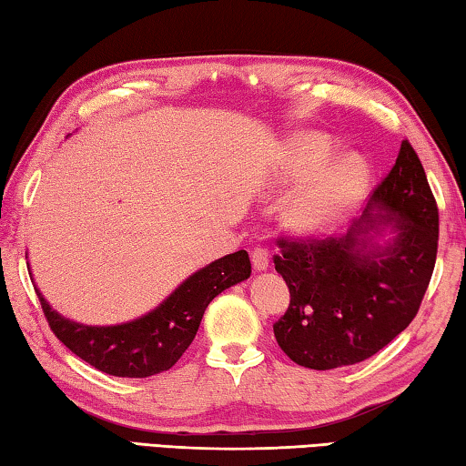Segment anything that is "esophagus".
Wrapping results in <instances>:
<instances>
[{
	"mask_svg": "<svg viewBox=\"0 0 466 466\" xmlns=\"http://www.w3.org/2000/svg\"><path fill=\"white\" fill-rule=\"evenodd\" d=\"M250 261H252V269H255L257 273H261L267 269V267H269V252H267L265 248H255L250 255Z\"/></svg>",
	"mask_w": 466,
	"mask_h": 466,
	"instance_id": "34e87169",
	"label": "esophagus"
}]
</instances>
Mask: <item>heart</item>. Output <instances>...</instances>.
Here are the masks:
<instances>
[{
    "label": "heart",
    "instance_id": "obj_1",
    "mask_svg": "<svg viewBox=\"0 0 466 466\" xmlns=\"http://www.w3.org/2000/svg\"><path fill=\"white\" fill-rule=\"evenodd\" d=\"M335 146L320 133L298 136L286 164L289 180H306L333 160ZM368 164L358 154H347L319 178L299 191L286 211L289 228L302 234H317L337 224L353 208L368 183Z\"/></svg>",
    "mask_w": 466,
    "mask_h": 466
}]
</instances>
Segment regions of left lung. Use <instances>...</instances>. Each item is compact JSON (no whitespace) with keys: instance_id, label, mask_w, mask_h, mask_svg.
<instances>
[{"instance_id":"8db88e82","label":"left lung","mask_w":466,"mask_h":466,"mask_svg":"<svg viewBox=\"0 0 466 466\" xmlns=\"http://www.w3.org/2000/svg\"><path fill=\"white\" fill-rule=\"evenodd\" d=\"M389 235L380 245L378 238ZM275 271L289 288L273 333L298 366L333 370L372 358L415 319L438 252V208L415 149L397 162L341 238L286 242Z\"/></svg>"}]
</instances>
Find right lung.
Masks as SVG:
<instances>
[{
	"label": "right lung",
	"mask_w": 466,
	"mask_h": 466,
	"mask_svg": "<svg viewBox=\"0 0 466 466\" xmlns=\"http://www.w3.org/2000/svg\"><path fill=\"white\" fill-rule=\"evenodd\" d=\"M248 278V252H232L188 275L156 309L119 325H84L66 319L41 289L35 291L51 330L77 358L110 376L147 378L175 366L195 339L211 299Z\"/></svg>",
	"instance_id": "obj_1"
}]
</instances>
